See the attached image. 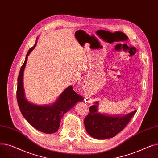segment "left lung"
Listing matches in <instances>:
<instances>
[{
  "label": "left lung",
  "mask_w": 158,
  "mask_h": 158,
  "mask_svg": "<svg viewBox=\"0 0 158 158\" xmlns=\"http://www.w3.org/2000/svg\"><path fill=\"white\" fill-rule=\"evenodd\" d=\"M98 102L89 108V113L84 119V125L87 133L97 139L113 138L121 132L136 112L135 110L127 114L110 115L98 112Z\"/></svg>",
  "instance_id": "1"
}]
</instances>
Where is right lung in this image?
<instances>
[{
    "instance_id": "right-lung-1",
    "label": "right lung",
    "mask_w": 158,
    "mask_h": 158,
    "mask_svg": "<svg viewBox=\"0 0 158 158\" xmlns=\"http://www.w3.org/2000/svg\"><path fill=\"white\" fill-rule=\"evenodd\" d=\"M38 38L34 46L30 48L25 61L21 67L17 80V99L19 109L24 118L34 128L40 132L52 134L58 131L64 114L71 109L84 98L75 92L72 86L67 87L52 104L36 105L27 100L25 96L23 75L27 57L36 46Z\"/></svg>"
}]
</instances>
